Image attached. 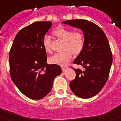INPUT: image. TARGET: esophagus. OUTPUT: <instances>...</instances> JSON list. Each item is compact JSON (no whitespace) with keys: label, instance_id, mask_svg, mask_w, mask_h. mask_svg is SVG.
Wrapping results in <instances>:
<instances>
[{"label":"esophagus","instance_id":"esophagus-1","mask_svg":"<svg viewBox=\"0 0 121 121\" xmlns=\"http://www.w3.org/2000/svg\"><path fill=\"white\" fill-rule=\"evenodd\" d=\"M67 68H68L67 67H62V70L63 71H65Z\"/></svg>","mask_w":121,"mask_h":121}]
</instances>
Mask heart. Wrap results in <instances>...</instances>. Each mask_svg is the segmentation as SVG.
<instances>
[{"label":"heart","instance_id":"1","mask_svg":"<svg viewBox=\"0 0 121 121\" xmlns=\"http://www.w3.org/2000/svg\"><path fill=\"white\" fill-rule=\"evenodd\" d=\"M53 35L57 39L64 41V50L65 51L62 53H57L50 57V62L52 64L65 65L71 59L73 53L78 55L84 50L85 39L82 32L73 31L71 29L59 27L53 31ZM42 45L47 53H51V41L49 36L47 35L43 36Z\"/></svg>","mask_w":121,"mask_h":121}]
</instances>
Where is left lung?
<instances>
[{
    "mask_svg": "<svg viewBox=\"0 0 121 121\" xmlns=\"http://www.w3.org/2000/svg\"><path fill=\"white\" fill-rule=\"evenodd\" d=\"M83 31L85 39L84 50L73 63L82 65L84 70L75 69L76 77L70 83L71 91L83 99L95 96L108 80L113 57L108 40L99 26L84 19L62 22Z\"/></svg>",
    "mask_w": 121,
    "mask_h": 121,
    "instance_id": "left-lung-1",
    "label": "left lung"
}]
</instances>
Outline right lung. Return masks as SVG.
Masks as SVG:
<instances>
[{
  "label": "right lung",
  "mask_w": 121,
  "mask_h": 121,
  "mask_svg": "<svg viewBox=\"0 0 121 121\" xmlns=\"http://www.w3.org/2000/svg\"><path fill=\"white\" fill-rule=\"evenodd\" d=\"M52 22H36L18 32L9 51V74L18 89L30 99L39 100L51 91L55 77L60 74L57 64H48L42 45Z\"/></svg>",
  "instance_id": "right-lung-1"
}]
</instances>
